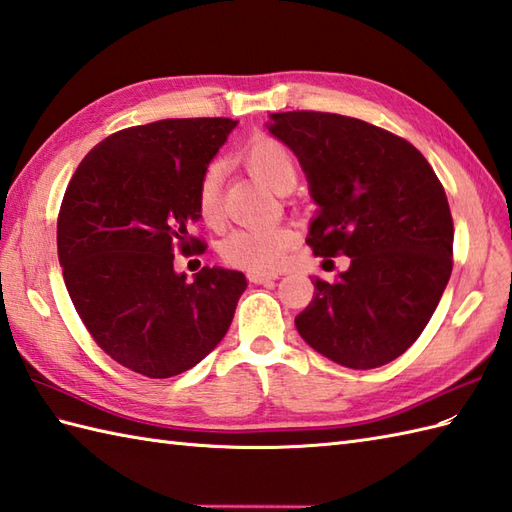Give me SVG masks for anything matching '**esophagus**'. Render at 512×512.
I'll list each match as a JSON object with an SVG mask.
<instances>
[{"mask_svg": "<svg viewBox=\"0 0 512 512\" xmlns=\"http://www.w3.org/2000/svg\"><path fill=\"white\" fill-rule=\"evenodd\" d=\"M278 276H267V274H249V282H254V285H265V287H274Z\"/></svg>", "mask_w": 512, "mask_h": 512, "instance_id": "34e87169", "label": "esophagus"}]
</instances>
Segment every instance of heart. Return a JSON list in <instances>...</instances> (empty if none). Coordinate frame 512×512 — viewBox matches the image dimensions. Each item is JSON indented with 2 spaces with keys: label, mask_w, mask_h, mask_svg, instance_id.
Returning a JSON list of instances; mask_svg holds the SVG:
<instances>
[{
  "label": "heart",
  "mask_w": 512,
  "mask_h": 512,
  "mask_svg": "<svg viewBox=\"0 0 512 512\" xmlns=\"http://www.w3.org/2000/svg\"><path fill=\"white\" fill-rule=\"evenodd\" d=\"M241 160L265 186L276 192L291 190L298 179V164L293 153L276 138H254L249 142ZM221 186H223V164L212 162L197 181V210L199 217L217 225L221 219ZM295 241V234L287 225H247L227 234L219 254L223 263L236 269L254 271V274H269L276 271Z\"/></svg>",
  "instance_id": "heart-1"
}]
</instances>
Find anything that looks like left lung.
Here are the masks:
<instances>
[{
  "instance_id": "obj_1",
  "label": "left lung",
  "mask_w": 512,
  "mask_h": 512,
  "mask_svg": "<svg viewBox=\"0 0 512 512\" xmlns=\"http://www.w3.org/2000/svg\"><path fill=\"white\" fill-rule=\"evenodd\" d=\"M269 131L298 157L320 206L306 238L313 254L350 258L335 282L313 278L295 328L346 368L385 366L423 333L449 282L445 188L416 146L357 118L271 113Z\"/></svg>"
}]
</instances>
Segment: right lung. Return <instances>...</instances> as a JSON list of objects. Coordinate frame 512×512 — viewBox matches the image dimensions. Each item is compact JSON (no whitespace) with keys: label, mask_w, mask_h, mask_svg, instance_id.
<instances>
[{"label":"right lung","mask_w":512,"mask_h":512,"mask_svg":"<svg viewBox=\"0 0 512 512\" xmlns=\"http://www.w3.org/2000/svg\"><path fill=\"white\" fill-rule=\"evenodd\" d=\"M236 127L170 118L96 144L65 190L56 247L74 309L94 342L149 379L190 370L217 348L247 287L241 271L177 274L175 254L203 252L197 181Z\"/></svg>","instance_id":"add662e5"}]
</instances>
